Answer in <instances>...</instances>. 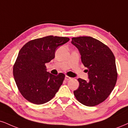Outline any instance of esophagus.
<instances>
[{"label":"esophagus","instance_id":"34e87169","mask_svg":"<svg viewBox=\"0 0 128 128\" xmlns=\"http://www.w3.org/2000/svg\"><path fill=\"white\" fill-rule=\"evenodd\" d=\"M65 80H66V81H68V80H71L72 79V78L71 77H70V76H67V75H66L65 76Z\"/></svg>","mask_w":128,"mask_h":128}]
</instances>
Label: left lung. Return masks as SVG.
I'll return each instance as SVG.
<instances>
[{
  "label": "left lung",
  "instance_id": "8db88e82",
  "mask_svg": "<svg viewBox=\"0 0 128 128\" xmlns=\"http://www.w3.org/2000/svg\"><path fill=\"white\" fill-rule=\"evenodd\" d=\"M81 55L89 81L78 78L80 86L74 91L77 100L86 106L103 102L113 91L118 78L115 58L109 47L91 37L72 38Z\"/></svg>",
  "mask_w": 128,
  "mask_h": 128
}]
</instances>
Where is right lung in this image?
<instances>
[{"instance_id": "add662e5", "label": "right lung", "mask_w": 128, "mask_h": 128, "mask_svg": "<svg viewBox=\"0 0 128 128\" xmlns=\"http://www.w3.org/2000/svg\"><path fill=\"white\" fill-rule=\"evenodd\" d=\"M69 40L68 37L46 36L30 41L20 50L13 74L19 91L28 102L42 104L56 95L65 75L48 73L45 64L54 59L57 47Z\"/></svg>"}]
</instances>
